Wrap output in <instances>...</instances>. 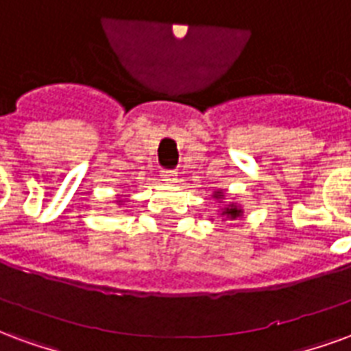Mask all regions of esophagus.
<instances>
[{
  "label": "esophagus",
  "mask_w": 351,
  "mask_h": 351,
  "mask_svg": "<svg viewBox=\"0 0 351 351\" xmlns=\"http://www.w3.org/2000/svg\"><path fill=\"white\" fill-rule=\"evenodd\" d=\"M162 181L168 183V185L178 183V172L176 170H162Z\"/></svg>",
  "instance_id": "1"
}]
</instances>
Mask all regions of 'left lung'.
Here are the masks:
<instances>
[{
  "instance_id": "8db88e82",
  "label": "left lung",
  "mask_w": 351,
  "mask_h": 351,
  "mask_svg": "<svg viewBox=\"0 0 351 351\" xmlns=\"http://www.w3.org/2000/svg\"><path fill=\"white\" fill-rule=\"evenodd\" d=\"M213 198L219 202L224 200V191H215ZM219 215L222 217V221H235V219H241L243 209L237 206V204H234V202H230L228 206H222L221 213Z\"/></svg>"
}]
</instances>
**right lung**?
<instances>
[{"mask_svg":"<svg viewBox=\"0 0 351 351\" xmlns=\"http://www.w3.org/2000/svg\"><path fill=\"white\" fill-rule=\"evenodd\" d=\"M117 198H119V200H116V202L119 204V206H123L125 202H129L127 200V194H117Z\"/></svg>","mask_w":351,"mask_h":351,"instance_id":"obj_1","label":"right lung"}]
</instances>
